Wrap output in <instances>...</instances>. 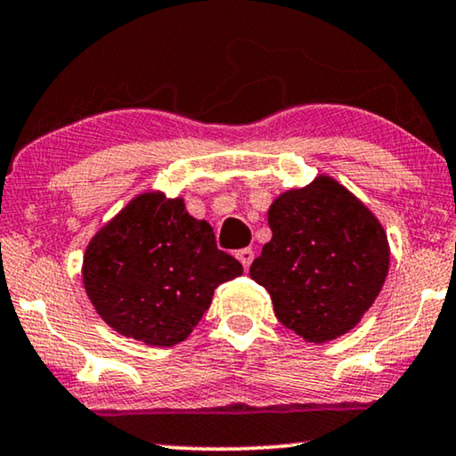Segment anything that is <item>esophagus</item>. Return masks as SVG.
<instances>
[{
  "label": "esophagus",
  "instance_id": "1",
  "mask_svg": "<svg viewBox=\"0 0 456 456\" xmlns=\"http://www.w3.org/2000/svg\"><path fill=\"white\" fill-rule=\"evenodd\" d=\"M235 256H237V260L241 262V266L246 268V270L249 268V264L254 262V251H251L249 248H243V249H240V251H237Z\"/></svg>",
  "mask_w": 456,
  "mask_h": 456
}]
</instances>
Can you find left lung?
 Listing matches in <instances>:
<instances>
[{
	"instance_id": "1",
	"label": "left lung",
	"mask_w": 456,
	"mask_h": 456,
	"mask_svg": "<svg viewBox=\"0 0 456 456\" xmlns=\"http://www.w3.org/2000/svg\"><path fill=\"white\" fill-rule=\"evenodd\" d=\"M272 240L249 266L284 328L305 342L348 334L372 307L389 272V241L375 213L328 174L278 194Z\"/></svg>"
}]
</instances>
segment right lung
<instances>
[{
  "mask_svg": "<svg viewBox=\"0 0 456 456\" xmlns=\"http://www.w3.org/2000/svg\"><path fill=\"white\" fill-rule=\"evenodd\" d=\"M243 272L216 249L213 227L184 199L147 190L87 243L81 281L96 314L120 336L169 348L192 334L221 282Z\"/></svg>",
  "mask_w": 456,
  "mask_h": 456,
  "instance_id": "add662e5",
  "label": "right lung"
}]
</instances>
